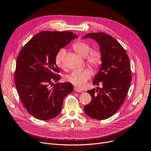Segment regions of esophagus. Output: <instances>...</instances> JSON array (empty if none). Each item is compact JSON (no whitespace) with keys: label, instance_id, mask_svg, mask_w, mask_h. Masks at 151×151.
<instances>
[{"label":"esophagus","instance_id":"1","mask_svg":"<svg viewBox=\"0 0 151 151\" xmlns=\"http://www.w3.org/2000/svg\"><path fill=\"white\" fill-rule=\"evenodd\" d=\"M75 92H83L81 89H80L78 88H75Z\"/></svg>","mask_w":151,"mask_h":151}]
</instances>
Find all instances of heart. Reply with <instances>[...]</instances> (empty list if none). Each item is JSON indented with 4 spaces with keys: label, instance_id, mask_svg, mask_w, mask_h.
<instances>
[{
    "label": "heart",
    "instance_id": "b5f03b06",
    "mask_svg": "<svg viewBox=\"0 0 151 151\" xmlns=\"http://www.w3.org/2000/svg\"><path fill=\"white\" fill-rule=\"evenodd\" d=\"M73 48L80 56L87 59V61L89 65L97 68L101 64L102 60L101 52L97 50L91 51L92 47L88 43L81 41L78 42L73 45ZM65 54V50L61 48L55 56V63L60 68L64 67ZM91 71L88 68L75 70L71 73L66 76L65 80L78 88H83L91 76Z\"/></svg>",
    "mask_w": 151,
    "mask_h": 151
}]
</instances>
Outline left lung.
<instances>
[{
  "instance_id": "8db88e82",
  "label": "left lung",
  "mask_w": 151,
  "mask_h": 151,
  "mask_svg": "<svg viewBox=\"0 0 151 151\" xmlns=\"http://www.w3.org/2000/svg\"><path fill=\"white\" fill-rule=\"evenodd\" d=\"M86 38L94 40L100 47L101 65L92 83L99 86L100 83L102 88L87 91L92 100L84 110L91 118L103 120L115 114L126 98L132 80L130 61L123 47L113 37L99 32L89 33L83 39Z\"/></svg>"
}]
</instances>
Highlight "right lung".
Here are the masks:
<instances>
[{"instance_id":"1","label":"right lung","mask_w":151,"mask_h":151,"mask_svg":"<svg viewBox=\"0 0 151 151\" xmlns=\"http://www.w3.org/2000/svg\"><path fill=\"white\" fill-rule=\"evenodd\" d=\"M76 38L77 35L68 31H43L32 38L18 55L16 88L24 106L38 119L47 121L57 116L65 97L73 92V86L70 83H54L60 78L56 74L59 72L56 54Z\"/></svg>"}]
</instances>
